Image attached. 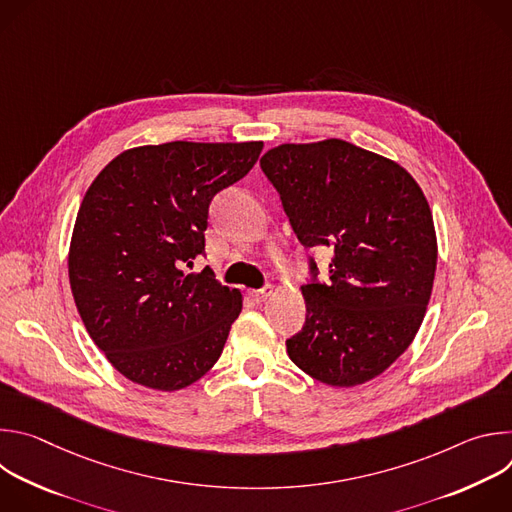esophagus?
Segmentation results:
<instances>
[{
    "label": "esophagus",
    "instance_id": "34e87169",
    "mask_svg": "<svg viewBox=\"0 0 512 512\" xmlns=\"http://www.w3.org/2000/svg\"><path fill=\"white\" fill-rule=\"evenodd\" d=\"M271 294H273L271 285H265V287H261V289H251V291H249V298H251L255 304H263V302H267V300L271 298Z\"/></svg>",
    "mask_w": 512,
    "mask_h": 512
}]
</instances>
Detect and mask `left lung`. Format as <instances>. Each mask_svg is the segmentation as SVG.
I'll return each mask as SVG.
<instances>
[{"mask_svg":"<svg viewBox=\"0 0 512 512\" xmlns=\"http://www.w3.org/2000/svg\"><path fill=\"white\" fill-rule=\"evenodd\" d=\"M304 247H332L330 281L302 285L306 324L287 354L312 379L356 387L413 342L433 287L429 204L397 162L344 139L281 143L261 158Z\"/></svg>","mask_w":512,"mask_h":512,"instance_id":"obj_1","label":"left lung"}]
</instances>
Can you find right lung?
<instances>
[{
	"label": "right lung",
	"instance_id": "right-lung-1",
	"mask_svg": "<svg viewBox=\"0 0 512 512\" xmlns=\"http://www.w3.org/2000/svg\"><path fill=\"white\" fill-rule=\"evenodd\" d=\"M263 141L141 145L89 186L68 251L72 298L93 342L129 381L180 391L221 356L243 296L206 267L208 206L241 180Z\"/></svg>",
	"mask_w": 512,
	"mask_h": 512
}]
</instances>
